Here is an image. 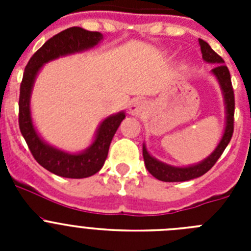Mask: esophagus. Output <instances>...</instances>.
<instances>
[{"instance_id":"esophagus-1","label":"esophagus","mask_w":251,"mask_h":251,"mask_svg":"<svg viewBox=\"0 0 251 251\" xmlns=\"http://www.w3.org/2000/svg\"><path fill=\"white\" fill-rule=\"evenodd\" d=\"M145 109H146L145 103H143V101H141V100L133 101V103L130 104V106H129L130 113H132V114H134V115L139 114V113H142Z\"/></svg>"}]
</instances>
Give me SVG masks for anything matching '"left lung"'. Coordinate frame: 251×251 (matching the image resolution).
<instances>
[{
  "mask_svg": "<svg viewBox=\"0 0 251 251\" xmlns=\"http://www.w3.org/2000/svg\"><path fill=\"white\" fill-rule=\"evenodd\" d=\"M199 43H200L203 60L208 61V63L217 64L216 68L212 69V73L216 75L217 80L220 83L221 89L224 92V97H225L226 128L225 132H224L223 139L220 141L216 150L205 161H202L199 165L190 166V167H172V166H168L166 163H162V162L157 161L156 158H153L150 153L147 152L145 146H143V158H145V163L148 172L153 177H156L157 179L165 181V182H182V181L197 178V177L205 175L208 170H211L212 166L217 162V159L220 158L225 148L229 145V142L231 141L232 133H234L235 97L229 69L224 64L223 57L219 54H216L211 49V46L208 45L206 41L199 39Z\"/></svg>",
  "mask_w": 251,
  "mask_h": 251,
  "instance_id": "left-lung-1",
  "label": "left lung"
}]
</instances>
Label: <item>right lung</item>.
Returning a JSON list of instances; mask_svg holds the SVG:
<instances>
[{
    "label": "right lung",
    "mask_w": 251,
    "mask_h": 251,
    "mask_svg": "<svg viewBox=\"0 0 251 251\" xmlns=\"http://www.w3.org/2000/svg\"><path fill=\"white\" fill-rule=\"evenodd\" d=\"M103 39L100 32L81 27H69L49 39L28 60L24 72L19 98V127L31 154L39 165L57 176L66 178H84L95 175L103 167L110 142L126 114L123 112L103 121L94 143L85 152L69 154L50 147L40 139L30 117V93L35 76L45 63L66 54H73L95 46Z\"/></svg>",
    "instance_id": "1"
}]
</instances>
